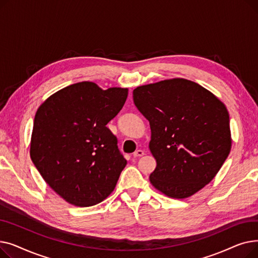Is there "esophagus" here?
I'll list each match as a JSON object with an SVG mask.
<instances>
[{
  "instance_id": "esophagus-1",
  "label": "esophagus",
  "mask_w": 258,
  "mask_h": 258,
  "mask_svg": "<svg viewBox=\"0 0 258 258\" xmlns=\"http://www.w3.org/2000/svg\"><path fill=\"white\" fill-rule=\"evenodd\" d=\"M144 155V152L142 150H138L134 153V158H139V157H142Z\"/></svg>"
}]
</instances>
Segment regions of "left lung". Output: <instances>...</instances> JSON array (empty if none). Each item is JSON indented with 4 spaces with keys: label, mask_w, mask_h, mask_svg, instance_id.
Segmentation results:
<instances>
[{
    "label": "left lung",
    "mask_w": 258,
    "mask_h": 258,
    "mask_svg": "<svg viewBox=\"0 0 258 258\" xmlns=\"http://www.w3.org/2000/svg\"><path fill=\"white\" fill-rule=\"evenodd\" d=\"M135 105L150 121L156 159L151 184L171 199H187L209 184L231 151L226 105L191 80L171 78L137 87Z\"/></svg>",
    "instance_id": "obj_1"
}]
</instances>
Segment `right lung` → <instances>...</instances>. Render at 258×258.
<instances>
[{
    "instance_id": "1",
    "label": "right lung",
    "mask_w": 258,
    "mask_h": 258,
    "mask_svg": "<svg viewBox=\"0 0 258 258\" xmlns=\"http://www.w3.org/2000/svg\"><path fill=\"white\" fill-rule=\"evenodd\" d=\"M127 94V88L102 90L81 81L52 94L37 108L30 157L45 182L69 204L96 205L115 189L126 160L106 124Z\"/></svg>"
}]
</instances>
